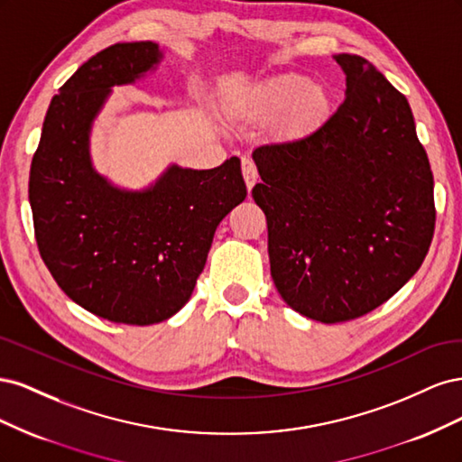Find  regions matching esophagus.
I'll use <instances>...</instances> for the list:
<instances>
[{
  "label": "esophagus",
  "mask_w": 462,
  "mask_h": 462,
  "mask_svg": "<svg viewBox=\"0 0 462 462\" xmlns=\"http://www.w3.org/2000/svg\"><path fill=\"white\" fill-rule=\"evenodd\" d=\"M241 165H243V177H245L246 189L250 190V189H253V187L256 185V180H258V171H256V165H254V162L250 160V158H243Z\"/></svg>",
  "instance_id": "esophagus-1"
}]
</instances>
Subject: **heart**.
<instances>
[{
	"instance_id": "obj_1",
	"label": "heart",
	"mask_w": 462,
	"mask_h": 462,
	"mask_svg": "<svg viewBox=\"0 0 462 462\" xmlns=\"http://www.w3.org/2000/svg\"><path fill=\"white\" fill-rule=\"evenodd\" d=\"M256 104L263 114H285L289 129H306L326 116L329 97L302 75H282L265 82L256 90Z\"/></svg>"
}]
</instances>
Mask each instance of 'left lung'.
I'll list each match as a JSON object with an SVG mask.
<instances>
[{"label":"left lung","instance_id":"obj_1","mask_svg":"<svg viewBox=\"0 0 462 462\" xmlns=\"http://www.w3.org/2000/svg\"><path fill=\"white\" fill-rule=\"evenodd\" d=\"M335 60L346 75L337 111L253 152L273 283L292 310L324 324L393 297L436 229L433 175L407 97L360 55Z\"/></svg>","mask_w":462,"mask_h":462}]
</instances>
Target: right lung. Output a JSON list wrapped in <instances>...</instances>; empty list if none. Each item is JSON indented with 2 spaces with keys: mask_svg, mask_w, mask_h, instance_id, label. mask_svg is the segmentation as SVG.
Listing matches in <instances>:
<instances>
[{
  "mask_svg": "<svg viewBox=\"0 0 462 462\" xmlns=\"http://www.w3.org/2000/svg\"><path fill=\"white\" fill-rule=\"evenodd\" d=\"M160 60L153 42H123L82 63L51 97L29 180L34 236L55 283L85 310L129 326L183 309L219 221L246 199L239 158L202 171L171 165L143 192L94 171L88 134L109 88Z\"/></svg>",
  "mask_w": 462,
  "mask_h": 462,
  "instance_id": "add662e5",
  "label": "right lung"
}]
</instances>
